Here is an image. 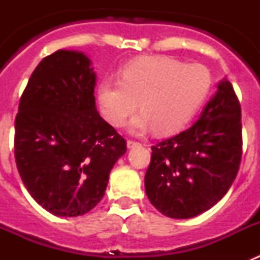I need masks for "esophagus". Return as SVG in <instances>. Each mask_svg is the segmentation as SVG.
Listing matches in <instances>:
<instances>
[{
    "instance_id": "34e87169",
    "label": "esophagus",
    "mask_w": 260,
    "mask_h": 260,
    "mask_svg": "<svg viewBox=\"0 0 260 260\" xmlns=\"http://www.w3.org/2000/svg\"><path fill=\"white\" fill-rule=\"evenodd\" d=\"M126 144H127V148H134V147L141 146V143H138V142H134V141H127L126 142Z\"/></svg>"
}]
</instances>
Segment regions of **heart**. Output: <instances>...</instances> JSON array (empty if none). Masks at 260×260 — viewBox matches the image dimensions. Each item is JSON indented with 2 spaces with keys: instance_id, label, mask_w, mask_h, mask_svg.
<instances>
[{
  "instance_id": "b5f03b06",
  "label": "heart",
  "mask_w": 260,
  "mask_h": 260,
  "mask_svg": "<svg viewBox=\"0 0 260 260\" xmlns=\"http://www.w3.org/2000/svg\"><path fill=\"white\" fill-rule=\"evenodd\" d=\"M211 83L210 71L203 65H185L167 56L143 57L123 68L121 80H103L99 102L110 125L121 127L139 105L142 112L130 122V132L139 135L155 128L167 135L189 123Z\"/></svg>"
}]
</instances>
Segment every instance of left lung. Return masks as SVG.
Returning a JSON list of instances; mask_svg holds the SVG:
<instances>
[{"mask_svg": "<svg viewBox=\"0 0 260 260\" xmlns=\"http://www.w3.org/2000/svg\"><path fill=\"white\" fill-rule=\"evenodd\" d=\"M152 148L144 177L153 207L172 219H190L228 192L242 156L241 107L226 79L191 127Z\"/></svg>", "mask_w": 260, "mask_h": 260, "instance_id": "1", "label": "left lung"}]
</instances>
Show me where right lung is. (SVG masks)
I'll list each match as a JSON object with an SVG mask.
<instances>
[{
	"label": "right lung",
	"instance_id": "add662e5",
	"mask_svg": "<svg viewBox=\"0 0 260 260\" xmlns=\"http://www.w3.org/2000/svg\"><path fill=\"white\" fill-rule=\"evenodd\" d=\"M83 52L59 49L34 70L15 118L14 152L31 197L61 217L102 201L126 142L100 117L96 73Z\"/></svg>",
	"mask_w": 260,
	"mask_h": 260
}]
</instances>
